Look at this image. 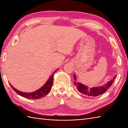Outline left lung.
<instances>
[{
    "instance_id": "left-lung-1",
    "label": "left lung",
    "mask_w": 128,
    "mask_h": 128,
    "mask_svg": "<svg viewBox=\"0 0 128 128\" xmlns=\"http://www.w3.org/2000/svg\"><path fill=\"white\" fill-rule=\"evenodd\" d=\"M116 76H115L113 79L108 81L106 84L103 85L102 86H100L99 87H94L89 88L87 86L80 82H77L76 76L75 74H74V78L75 81L74 84L76 86L78 91L81 94L90 96H96L104 94L111 86L116 78Z\"/></svg>"
}]
</instances>
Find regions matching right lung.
<instances>
[{
    "instance_id": "right-lung-1",
    "label": "right lung",
    "mask_w": 128,
    "mask_h": 128,
    "mask_svg": "<svg viewBox=\"0 0 128 128\" xmlns=\"http://www.w3.org/2000/svg\"><path fill=\"white\" fill-rule=\"evenodd\" d=\"M56 70L53 73V74L50 77V78L47 80V82L45 83V84L42 86L41 88H39L38 90H37L36 91L32 92H30V93H27V92H23L21 91H18L16 90V88H15L10 83V86L14 90V91L16 92L17 94L20 95L23 97L28 98L30 99H38L44 97L46 95H47L48 93L50 92V90L52 88L53 82V75L54 73L56 72Z\"/></svg>"
}]
</instances>
